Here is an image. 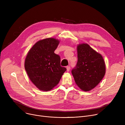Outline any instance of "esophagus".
I'll list each match as a JSON object with an SVG mask.
<instances>
[{
  "label": "esophagus",
  "mask_w": 125,
  "mask_h": 125,
  "mask_svg": "<svg viewBox=\"0 0 125 125\" xmlns=\"http://www.w3.org/2000/svg\"><path fill=\"white\" fill-rule=\"evenodd\" d=\"M66 69H67V71H68H68L70 70V66H67Z\"/></svg>",
  "instance_id": "34e87169"
}]
</instances>
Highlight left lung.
Returning <instances> with one entry per match:
<instances>
[{
  "mask_svg": "<svg viewBox=\"0 0 125 125\" xmlns=\"http://www.w3.org/2000/svg\"><path fill=\"white\" fill-rule=\"evenodd\" d=\"M77 62L71 71L77 86L84 91L94 89L102 80L106 67L102 55L87 43L77 46Z\"/></svg>",
  "mask_w": 125,
  "mask_h": 125,
  "instance_id": "8db88e82",
  "label": "left lung"
}]
</instances>
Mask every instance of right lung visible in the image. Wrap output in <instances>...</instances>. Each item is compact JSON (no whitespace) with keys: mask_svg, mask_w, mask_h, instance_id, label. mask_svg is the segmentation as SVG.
Wrapping results in <instances>:
<instances>
[{"mask_svg":"<svg viewBox=\"0 0 125 125\" xmlns=\"http://www.w3.org/2000/svg\"><path fill=\"white\" fill-rule=\"evenodd\" d=\"M60 41L54 38L39 41L31 48L25 60V69L31 81L39 89L49 91L60 81L65 67L60 57L54 53Z\"/></svg>","mask_w":125,"mask_h":125,"instance_id":"obj_1","label":"right lung"}]
</instances>
